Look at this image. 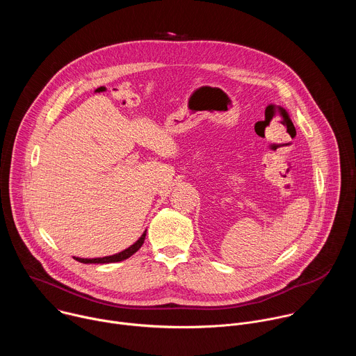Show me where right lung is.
Masks as SVG:
<instances>
[{
	"instance_id": "1",
	"label": "right lung",
	"mask_w": 356,
	"mask_h": 356,
	"mask_svg": "<svg viewBox=\"0 0 356 356\" xmlns=\"http://www.w3.org/2000/svg\"><path fill=\"white\" fill-rule=\"evenodd\" d=\"M145 236H146V231L142 234V236L134 243L131 245L128 249L120 252V253H115V255H111V257H104V258H94V259H84V258H74L76 261L81 262V264H113V262H121L124 259H128L129 257H132L134 253L142 246L143 241H145Z\"/></svg>"
}]
</instances>
